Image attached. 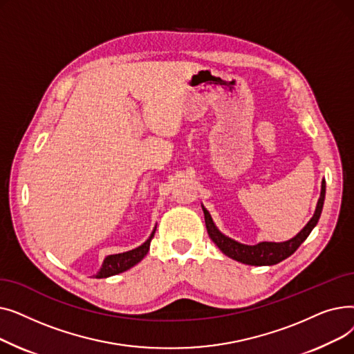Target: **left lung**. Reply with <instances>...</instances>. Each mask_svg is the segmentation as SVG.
Instances as JSON below:
<instances>
[{
	"instance_id": "8db88e82",
	"label": "left lung",
	"mask_w": 354,
	"mask_h": 354,
	"mask_svg": "<svg viewBox=\"0 0 354 354\" xmlns=\"http://www.w3.org/2000/svg\"><path fill=\"white\" fill-rule=\"evenodd\" d=\"M324 198H326V180H322V192L320 198L317 201V207H315L314 215L311 219L307 222L306 227L297 234L295 236L283 241V243H271V241H263V243H258L255 245H247V244H241L238 241L230 238L228 235L222 234L218 227L215 225V222L209 214V211L202 207L203 216H205V225L209 238L214 241V244L224 252L227 257L235 259L238 263H243L247 266H274L281 263L283 259L288 258L291 254L295 252V250L299 248L313 228L317 225V222L320 219L323 205H324Z\"/></svg>"
}]
</instances>
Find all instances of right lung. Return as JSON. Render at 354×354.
Wrapping results in <instances>:
<instances>
[{
  "mask_svg": "<svg viewBox=\"0 0 354 354\" xmlns=\"http://www.w3.org/2000/svg\"><path fill=\"white\" fill-rule=\"evenodd\" d=\"M156 227L153 228L151 236H149L142 245H139L135 250H130L126 252H120V254H113V255H107L104 258V261L99 270V272L96 274V278H107L111 275L120 274L123 271H127L129 268L135 267L138 263H140L142 259L145 258V255L149 251V247H151V241L155 235Z\"/></svg>",
  "mask_w": 354,
  "mask_h": 354,
  "instance_id": "right-lung-1",
  "label": "right lung"
}]
</instances>
